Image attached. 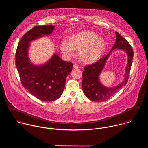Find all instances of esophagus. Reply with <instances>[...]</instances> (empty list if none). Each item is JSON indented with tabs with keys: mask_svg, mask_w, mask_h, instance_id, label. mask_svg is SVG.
<instances>
[{
	"mask_svg": "<svg viewBox=\"0 0 148 148\" xmlns=\"http://www.w3.org/2000/svg\"><path fill=\"white\" fill-rule=\"evenodd\" d=\"M73 67L75 69H77V68H79V66L78 65H77V64H73Z\"/></svg>",
	"mask_w": 148,
	"mask_h": 148,
	"instance_id": "1",
	"label": "esophagus"
}]
</instances>
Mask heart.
<instances>
[{"mask_svg": "<svg viewBox=\"0 0 148 148\" xmlns=\"http://www.w3.org/2000/svg\"><path fill=\"white\" fill-rule=\"evenodd\" d=\"M92 31H84L71 35L68 40L61 44V50L64 55L72 56L74 50L78 51V58L85 64L97 62L106 48L105 40Z\"/></svg>", "mask_w": 148, "mask_h": 148, "instance_id": "1", "label": "heart"}]
</instances>
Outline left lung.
I'll return each instance as SVG.
<instances>
[{"label": "left lung", "mask_w": 148, "mask_h": 148, "mask_svg": "<svg viewBox=\"0 0 148 148\" xmlns=\"http://www.w3.org/2000/svg\"><path fill=\"white\" fill-rule=\"evenodd\" d=\"M116 42L109 53L97 62L85 66L83 72L82 89L85 95L92 101L96 102L105 101L113 96L120 88L127 84V82L133 57V49L127 41L116 31ZM115 49L123 50L128 55L126 72L124 80L121 84L114 87L108 88L101 84L98 78L108 57L111 51Z\"/></svg>", "instance_id": "1"}]
</instances>
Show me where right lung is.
<instances>
[{
    "mask_svg": "<svg viewBox=\"0 0 148 148\" xmlns=\"http://www.w3.org/2000/svg\"><path fill=\"white\" fill-rule=\"evenodd\" d=\"M55 28L53 25H37L26 32L19 42L15 55L23 86L35 97L44 101H55L61 96L73 64L63 61L56 53L46 63L35 65L29 60L28 49L30 42L51 34Z\"/></svg>",
    "mask_w": 148,
    "mask_h": 148,
    "instance_id": "right-lung-1",
    "label": "right lung"
}]
</instances>
